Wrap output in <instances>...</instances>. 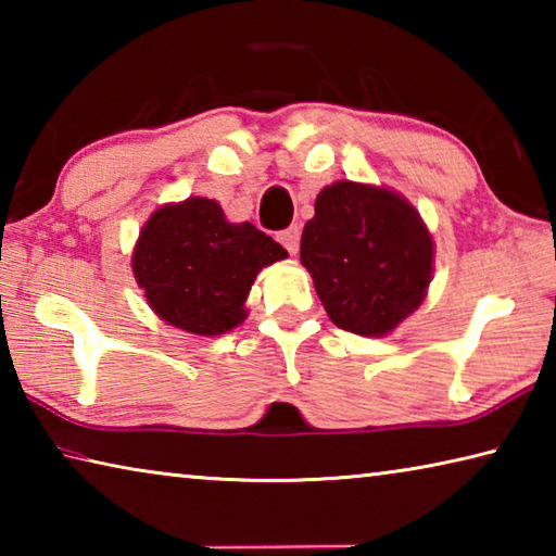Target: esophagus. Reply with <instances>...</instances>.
Segmentation results:
<instances>
[{"mask_svg":"<svg viewBox=\"0 0 556 556\" xmlns=\"http://www.w3.org/2000/svg\"><path fill=\"white\" fill-rule=\"evenodd\" d=\"M277 240L285 244V250L289 252V255H296L299 252V242H301V230L296 228V225H291V228H287V230H281L279 235H277Z\"/></svg>","mask_w":556,"mask_h":556,"instance_id":"34e87169","label":"esophagus"}]
</instances>
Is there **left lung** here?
I'll return each instance as SVG.
<instances>
[{"label": "left lung", "instance_id": "1", "mask_svg": "<svg viewBox=\"0 0 556 556\" xmlns=\"http://www.w3.org/2000/svg\"><path fill=\"white\" fill-rule=\"evenodd\" d=\"M301 265L338 328L384 336L425 301L434 240L400 193L336 181L316 195V215L301 235Z\"/></svg>", "mask_w": 556, "mask_h": 556}]
</instances>
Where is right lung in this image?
<instances>
[{
  "instance_id": "obj_1",
  "label": "right lung",
  "mask_w": 556,
  "mask_h": 556,
  "mask_svg": "<svg viewBox=\"0 0 556 556\" xmlns=\"http://www.w3.org/2000/svg\"><path fill=\"white\" fill-rule=\"evenodd\" d=\"M252 223H228L218 201L191 195L144 223L131 271L159 318L195 336H220L244 321V299L262 267L285 260Z\"/></svg>"
}]
</instances>
